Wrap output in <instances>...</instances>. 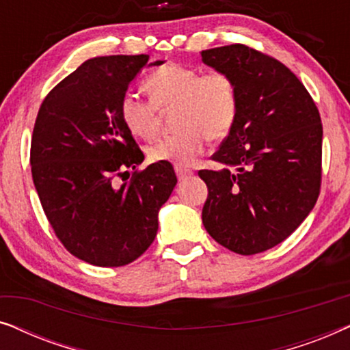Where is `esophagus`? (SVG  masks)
I'll list each match as a JSON object with an SVG mask.
<instances>
[{
	"mask_svg": "<svg viewBox=\"0 0 350 350\" xmlns=\"http://www.w3.org/2000/svg\"><path fill=\"white\" fill-rule=\"evenodd\" d=\"M175 174L180 180H183V178H186V176L193 175V170L188 169V167H185V165H175Z\"/></svg>",
	"mask_w": 350,
	"mask_h": 350,
	"instance_id": "1",
	"label": "esophagus"
}]
</instances>
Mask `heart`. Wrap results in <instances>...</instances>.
I'll return each mask as SVG.
<instances>
[{"mask_svg":"<svg viewBox=\"0 0 350 350\" xmlns=\"http://www.w3.org/2000/svg\"><path fill=\"white\" fill-rule=\"evenodd\" d=\"M151 102L126 94L119 103L122 124L132 135L151 138L159 126V111L176 108L175 133L161 137L148 148L154 162L193 164L207 140H221L232 131L239 113V92L224 71L204 73L193 66L165 64L145 79Z\"/></svg>","mask_w":350,"mask_h":350,"instance_id":"b5f03b06","label":"heart"}]
</instances>
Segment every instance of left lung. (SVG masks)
<instances>
[{
	"mask_svg": "<svg viewBox=\"0 0 350 350\" xmlns=\"http://www.w3.org/2000/svg\"><path fill=\"white\" fill-rule=\"evenodd\" d=\"M239 92L232 131L199 170L202 223L219 245L255 255L284 242L314 208L322 183V121L303 83L274 57L243 44L200 52Z\"/></svg>",
	"mask_w": 350,
	"mask_h": 350,
	"instance_id": "8db88e82",
	"label": "left lung"
}]
</instances>
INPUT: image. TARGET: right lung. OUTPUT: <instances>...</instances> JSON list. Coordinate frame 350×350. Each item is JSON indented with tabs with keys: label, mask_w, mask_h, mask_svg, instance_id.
<instances>
[{
	"label": "right lung",
	"mask_w": 350,
	"mask_h": 350,
	"mask_svg": "<svg viewBox=\"0 0 350 350\" xmlns=\"http://www.w3.org/2000/svg\"><path fill=\"white\" fill-rule=\"evenodd\" d=\"M148 59L85 60L46 95L33 129L30 164L42 210L66 250L94 266H126L142 256L176 185L170 162L137 169L145 154L119 114ZM129 170H136L131 181L119 187L116 178Z\"/></svg>",
	"instance_id": "1"
}]
</instances>
